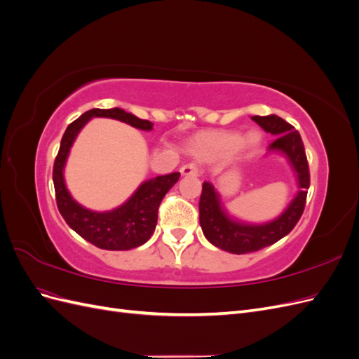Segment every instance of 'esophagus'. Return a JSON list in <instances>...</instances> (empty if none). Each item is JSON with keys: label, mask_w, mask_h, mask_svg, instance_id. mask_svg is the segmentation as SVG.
<instances>
[{"label": "esophagus", "mask_w": 359, "mask_h": 359, "mask_svg": "<svg viewBox=\"0 0 359 359\" xmlns=\"http://www.w3.org/2000/svg\"><path fill=\"white\" fill-rule=\"evenodd\" d=\"M199 172H201V169H199V166L196 165V163H186V165H184L182 168H181V173L182 175H199Z\"/></svg>", "instance_id": "obj_1"}]
</instances>
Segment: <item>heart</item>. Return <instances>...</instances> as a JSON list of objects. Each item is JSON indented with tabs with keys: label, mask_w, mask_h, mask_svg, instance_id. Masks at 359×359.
Instances as JSON below:
<instances>
[{
	"label": "heart",
	"mask_w": 359,
	"mask_h": 359,
	"mask_svg": "<svg viewBox=\"0 0 359 359\" xmlns=\"http://www.w3.org/2000/svg\"><path fill=\"white\" fill-rule=\"evenodd\" d=\"M256 140H257L256 133L248 135L245 139H243V136L238 133H220V135H215V136H211L210 139H206L203 147L208 151H211V153L227 156V154L235 153V151L243 144L250 145V144H255Z\"/></svg>",
	"instance_id": "1"
}]
</instances>
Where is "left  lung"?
<instances>
[{"instance_id":"obj_1","label":"left lung","mask_w":359,"mask_h":359,"mask_svg":"<svg viewBox=\"0 0 359 359\" xmlns=\"http://www.w3.org/2000/svg\"><path fill=\"white\" fill-rule=\"evenodd\" d=\"M252 119L265 132L277 136L268 148L283 151L289 157L293 169L298 173L301 190L277 220L266 224L250 226L231 220L222 210L219 194L215 193L212 184L203 182L199 201V222L203 235L215 247L233 255L257 252L286 236L301 219L310 187L309 161L298 130H293V126L277 115L252 116Z\"/></svg>"}]
</instances>
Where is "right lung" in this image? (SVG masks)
<instances>
[{"label":"right lung","instance_id":"add662e5","mask_svg":"<svg viewBox=\"0 0 359 359\" xmlns=\"http://www.w3.org/2000/svg\"><path fill=\"white\" fill-rule=\"evenodd\" d=\"M93 116L115 118L142 130H151L154 126L148 119H140L119 107L91 109L74 119L62 135L60 151L55 157V163H53L52 178L53 187H55L57 206L62 219L72 229L95 247L103 250H130L139 247L147 243L154 233L160 202L173 187V184L180 180L181 173L173 172L169 175L145 181L132 198L114 211L93 212L82 208L67 191L62 178V169L76 135Z\"/></svg>","mask_w":359,"mask_h":359}]
</instances>
